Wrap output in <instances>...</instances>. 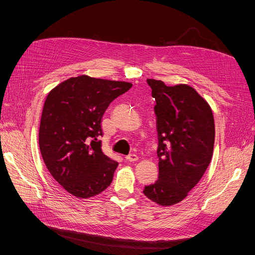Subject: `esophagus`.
Listing matches in <instances>:
<instances>
[{
  "label": "esophagus",
  "instance_id": "obj_1",
  "mask_svg": "<svg viewBox=\"0 0 255 255\" xmlns=\"http://www.w3.org/2000/svg\"><path fill=\"white\" fill-rule=\"evenodd\" d=\"M125 159L127 160V161H129V162H134V161H136V160L138 159V157L135 154H130V155L126 156Z\"/></svg>",
  "mask_w": 255,
  "mask_h": 255
}]
</instances>
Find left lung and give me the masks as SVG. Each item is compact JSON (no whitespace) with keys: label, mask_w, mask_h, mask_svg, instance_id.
<instances>
[{"label":"left lung","mask_w":255,"mask_h":255,"mask_svg":"<svg viewBox=\"0 0 255 255\" xmlns=\"http://www.w3.org/2000/svg\"><path fill=\"white\" fill-rule=\"evenodd\" d=\"M146 82L156 100L159 176L143 194L158 205L171 206L183 200L207 170L215 124L210 105L190 86Z\"/></svg>","instance_id":"1"}]
</instances>
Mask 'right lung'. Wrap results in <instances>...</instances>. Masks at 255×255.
Instances as JSON below:
<instances>
[{"label":"right lung","instance_id":"1","mask_svg":"<svg viewBox=\"0 0 255 255\" xmlns=\"http://www.w3.org/2000/svg\"><path fill=\"white\" fill-rule=\"evenodd\" d=\"M131 87L80 75L48 93L39 128L40 152L53 179L72 195L92 197L111 185L119 163L102 152V117Z\"/></svg>","mask_w":255,"mask_h":255}]
</instances>
